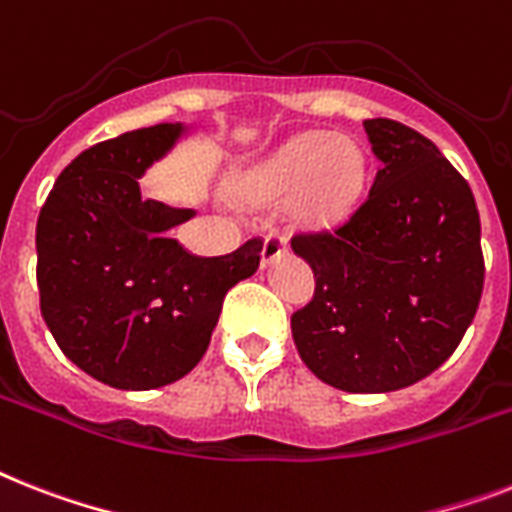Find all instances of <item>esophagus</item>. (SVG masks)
I'll list each match as a JSON object with an SVG mask.
<instances>
[{"label":"esophagus","mask_w":512,"mask_h":512,"mask_svg":"<svg viewBox=\"0 0 512 512\" xmlns=\"http://www.w3.org/2000/svg\"><path fill=\"white\" fill-rule=\"evenodd\" d=\"M284 252H286V239L281 234H273V231H270V234L265 236L263 252H260V257H263V265H270L273 260H278V257L284 255Z\"/></svg>","instance_id":"obj_1"}]
</instances>
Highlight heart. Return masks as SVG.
I'll list each match as a JSON object with an SVG mask.
<instances>
[{"label":"heart","mask_w":512,"mask_h":512,"mask_svg":"<svg viewBox=\"0 0 512 512\" xmlns=\"http://www.w3.org/2000/svg\"><path fill=\"white\" fill-rule=\"evenodd\" d=\"M365 186V155L344 134L310 131L247 168L234 194L249 207L286 199V213L302 228L326 231L350 218Z\"/></svg>","instance_id":"obj_1"}]
</instances>
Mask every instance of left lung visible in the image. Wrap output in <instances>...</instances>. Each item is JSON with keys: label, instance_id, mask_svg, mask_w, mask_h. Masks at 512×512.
<instances>
[{"label": "left lung", "instance_id": "obj_1", "mask_svg": "<svg viewBox=\"0 0 512 512\" xmlns=\"http://www.w3.org/2000/svg\"><path fill=\"white\" fill-rule=\"evenodd\" d=\"M363 126L381 162L365 202L334 234L292 239L315 273L292 336L328 386L381 394L455 352L479 307L484 257L471 186L434 141L397 120Z\"/></svg>", "mask_w": 512, "mask_h": 512}]
</instances>
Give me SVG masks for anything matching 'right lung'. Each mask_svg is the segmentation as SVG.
Returning a JSON list of instances; mask_svg holds the SVG:
<instances>
[{
    "mask_svg": "<svg viewBox=\"0 0 512 512\" xmlns=\"http://www.w3.org/2000/svg\"><path fill=\"white\" fill-rule=\"evenodd\" d=\"M186 134V123H157L99 141L62 170L36 223L41 315L70 363L115 389L184 378L228 289L260 265V239L189 255L170 231L197 210L141 194L139 178Z\"/></svg>",
    "mask_w": 512,
    "mask_h": 512,
    "instance_id": "right-lung-1",
    "label": "right lung"
}]
</instances>
